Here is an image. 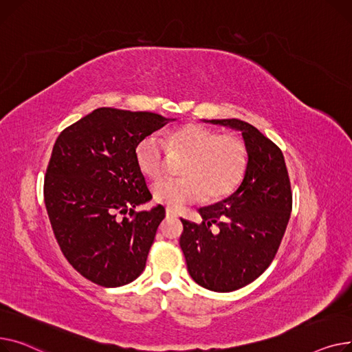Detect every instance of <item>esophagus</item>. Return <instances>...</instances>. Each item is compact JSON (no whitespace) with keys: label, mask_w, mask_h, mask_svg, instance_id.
I'll use <instances>...</instances> for the list:
<instances>
[{"label":"esophagus","mask_w":352,"mask_h":352,"mask_svg":"<svg viewBox=\"0 0 352 352\" xmlns=\"http://www.w3.org/2000/svg\"><path fill=\"white\" fill-rule=\"evenodd\" d=\"M166 217H176V212L170 208H166Z\"/></svg>","instance_id":"esophagus-1"}]
</instances>
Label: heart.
Returning a JSON list of instances; mask_svg holds the SVG:
<instances>
[{
    "mask_svg": "<svg viewBox=\"0 0 352 352\" xmlns=\"http://www.w3.org/2000/svg\"><path fill=\"white\" fill-rule=\"evenodd\" d=\"M162 140L149 135L135 148L136 166L142 175L156 180L166 170L168 156L186 157L177 180H162L152 188L156 203L170 209L200 200L216 201L229 196L243 179L247 166V149L241 138L188 122L173 128Z\"/></svg>",
    "mask_w": 352,
    "mask_h": 352,
    "instance_id": "1",
    "label": "heart"
}]
</instances>
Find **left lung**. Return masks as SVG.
I'll use <instances>...</instances> for the list:
<instances>
[{"mask_svg":"<svg viewBox=\"0 0 352 352\" xmlns=\"http://www.w3.org/2000/svg\"><path fill=\"white\" fill-rule=\"evenodd\" d=\"M240 131L247 166L237 190L200 208V224L180 219V247L190 277L201 287L230 293L250 284L272 264L293 208L283 152L250 123L206 120Z\"/></svg>","mask_w":352,"mask_h":352,"instance_id":"1","label":"left lung"}]
</instances>
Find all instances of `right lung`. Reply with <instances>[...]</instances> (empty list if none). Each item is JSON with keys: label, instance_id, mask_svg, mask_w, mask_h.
<instances>
[{"label": "right lung", "instance_id": "1", "mask_svg": "<svg viewBox=\"0 0 352 352\" xmlns=\"http://www.w3.org/2000/svg\"><path fill=\"white\" fill-rule=\"evenodd\" d=\"M170 120L98 108L62 131L54 144L44 182L48 217L65 258L98 285H125L146 265L164 208L133 210L152 199L135 148Z\"/></svg>", "mask_w": 352, "mask_h": 352}]
</instances>
